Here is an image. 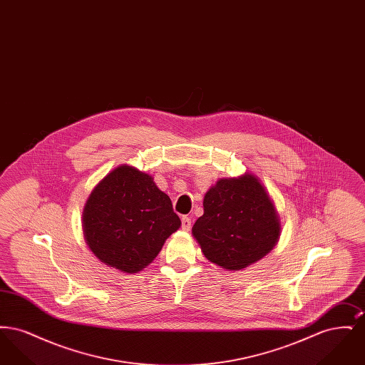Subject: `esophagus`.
<instances>
[{
	"instance_id": "obj_1",
	"label": "esophagus",
	"mask_w": 365,
	"mask_h": 365,
	"mask_svg": "<svg viewBox=\"0 0 365 365\" xmlns=\"http://www.w3.org/2000/svg\"><path fill=\"white\" fill-rule=\"evenodd\" d=\"M182 228L183 230H190L191 228V219L187 216H183L182 217Z\"/></svg>"
}]
</instances>
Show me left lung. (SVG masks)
I'll use <instances>...</instances> for the list:
<instances>
[{
  "instance_id": "left-lung-1",
  "label": "left lung",
  "mask_w": 365,
  "mask_h": 365,
  "mask_svg": "<svg viewBox=\"0 0 365 365\" xmlns=\"http://www.w3.org/2000/svg\"><path fill=\"white\" fill-rule=\"evenodd\" d=\"M192 237L210 262L241 271L278 243L280 217L269 192L250 173L219 179L204 195V215Z\"/></svg>"
}]
</instances>
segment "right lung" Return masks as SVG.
Instances as JSON below:
<instances>
[{"mask_svg":"<svg viewBox=\"0 0 365 365\" xmlns=\"http://www.w3.org/2000/svg\"><path fill=\"white\" fill-rule=\"evenodd\" d=\"M180 225L170 197L157 187L153 176L127 164L97 183L82 216L93 255L125 274L146 268Z\"/></svg>","mask_w":365,"mask_h":365,"instance_id":"1","label":"right lung"}]
</instances>
